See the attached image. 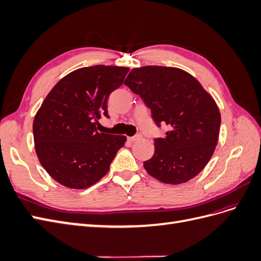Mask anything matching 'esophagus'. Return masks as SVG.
Wrapping results in <instances>:
<instances>
[{
  "instance_id": "obj_1",
  "label": "esophagus",
  "mask_w": 261,
  "mask_h": 261,
  "mask_svg": "<svg viewBox=\"0 0 261 261\" xmlns=\"http://www.w3.org/2000/svg\"><path fill=\"white\" fill-rule=\"evenodd\" d=\"M141 138V135H136V136H133V137H128V141H130V143H134V141H137Z\"/></svg>"
}]
</instances>
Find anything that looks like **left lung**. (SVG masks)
<instances>
[{
	"mask_svg": "<svg viewBox=\"0 0 261 261\" xmlns=\"http://www.w3.org/2000/svg\"><path fill=\"white\" fill-rule=\"evenodd\" d=\"M124 84L151 110L158 126L167 124L165 138L154 139V154L144 162L152 177L181 184L206 167L218 144L221 114L200 83L176 67L133 68Z\"/></svg>",
	"mask_w": 261,
	"mask_h": 261,
	"instance_id": "left-lung-1",
	"label": "left lung"
}]
</instances>
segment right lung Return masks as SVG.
Returning <instances> with one entry per match:
<instances>
[{"mask_svg":"<svg viewBox=\"0 0 261 261\" xmlns=\"http://www.w3.org/2000/svg\"><path fill=\"white\" fill-rule=\"evenodd\" d=\"M128 67L94 65L69 73L55 85L35 116V149L49 175L68 188L84 189L103 177L126 136L97 130L108 115L110 93Z\"/></svg>","mask_w":261,"mask_h":261,"instance_id":"add662e5","label":"right lung"}]
</instances>
